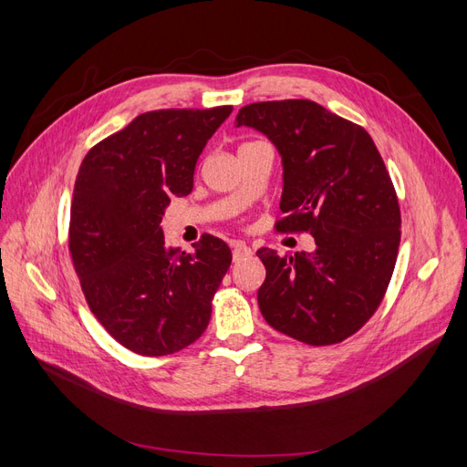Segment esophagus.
<instances>
[{
  "mask_svg": "<svg viewBox=\"0 0 467 467\" xmlns=\"http://www.w3.org/2000/svg\"><path fill=\"white\" fill-rule=\"evenodd\" d=\"M249 255H251V247L247 244H244V242H235L234 244V261L235 263L249 257Z\"/></svg>",
  "mask_w": 467,
  "mask_h": 467,
  "instance_id": "34e87169",
  "label": "esophagus"
}]
</instances>
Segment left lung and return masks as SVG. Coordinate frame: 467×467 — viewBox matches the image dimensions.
<instances>
[{
	"instance_id": "8db88e82",
	"label": "left lung",
	"mask_w": 467,
	"mask_h": 467,
	"mask_svg": "<svg viewBox=\"0 0 467 467\" xmlns=\"http://www.w3.org/2000/svg\"><path fill=\"white\" fill-rule=\"evenodd\" d=\"M235 126L263 132L282 158L276 230L316 242L285 257L257 251L261 314L296 341L341 343L374 316L398 259L401 212L384 160L362 126L307 99L245 105Z\"/></svg>"
}]
</instances>
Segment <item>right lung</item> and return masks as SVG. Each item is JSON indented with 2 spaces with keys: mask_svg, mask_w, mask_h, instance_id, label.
I'll return each mask as SVG.
<instances>
[{
  "mask_svg": "<svg viewBox=\"0 0 467 467\" xmlns=\"http://www.w3.org/2000/svg\"><path fill=\"white\" fill-rule=\"evenodd\" d=\"M232 110L144 112L81 161L69 253L93 316L136 355H173L208 327L232 251L208 234L194 253L169 247L160 223L171 196L192 191L199 155Z\"/></svg>",
  "mask_w": 467,
  "mask_h": 467,
  "instance_id": "right-lung-1",
  "label": "right lung"
}]
</instances>
